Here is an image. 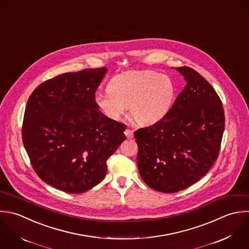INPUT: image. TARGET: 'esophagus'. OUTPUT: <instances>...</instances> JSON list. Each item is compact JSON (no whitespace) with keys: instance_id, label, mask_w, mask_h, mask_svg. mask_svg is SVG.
Segmentation results:
<instances>
[{"instance_id":"1","label":"esophagus","mask_w":249,"mask_h":249,"mask_svg":"<svg viewBox=\"0 0 249 249\" xmlns=\"http://www.w3.org/2000/svg\"><path fill=\"white\" fill-rule=\"evenodd\" d=\"M124 134H125V136H126L128 139H132V138L134 137V133H133V131H132L131 129H126L125 132H124Z\"/></svg>"}]
</instances>
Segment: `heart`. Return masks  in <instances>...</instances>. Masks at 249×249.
I'll list each match as a JSON object with an SVG mask.
<instances>
[{"mask_svg": "<svg viewBox=\"0 0 249 249\" xmlns=\"http://www.w3.org/2000/svg\"><path fill=\"white\" fill-rule=\"evenodd\" d=\"M175 94L176 87L169 75L154 71H129L113 76L107 90L95 95V103L112 120H118L129 107L138 124L148 126L166 115Z\"/></svg>", "mask_w": 249, "mask_h": 249, "instance_id": "obj_1", "label": "heart"}]
</instances>
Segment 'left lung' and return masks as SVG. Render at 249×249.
<instances>
[{"label": "left lung", "mask_w": 249, "mask_h": 249, "mask_svg": "<svg viewBox=\"0 0 249 249\" xmlns=\"http://www.w3.org/2000/svg\"><path fill=\"white\" fill-rule=\"evenodd\" d=\"M186 85L166 115L138 129V168L142 180L163 193L184 190L216 161L225 127L222 102L195 70L178 67Z\"/></svg>", "instance_id": "8db88e82"}]
</instances>
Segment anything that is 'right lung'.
<instances>
[{
	"mask_svg": "<svg viewBox=\"0 0 249 249\" xmlns=\"http://www.w3.org/2000/svg\"><path fill=\"white\" fill-rule=\"evenodd\" d=\"M107 69H85L38 85L25 108L22 141L31 165L48 185L83 193L107 175V160L126 140V125L99 110L95 93Z\"/></svg>",
	"mask_w": 249,
	"mask_h": 249,
	"instance_id": "1",
	"label": "right lung"
}]
</instances>
